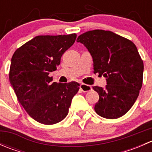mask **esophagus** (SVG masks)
<instances>
[{
    "mask_svg": "<svg viewBox=\"0 0 152 152\" xmlns=\"http://www.w3.org/2000/svg\"><path fill=\"white\" fill-rule=\"evenodd\" d=\"M80 89L82 90L83 92H88L90 91V90H91V86L90 85H85V84H82V85H80Z\"/></svg>",
    "mask_w": 152,
    "mask_h": 152,
    "instance_id": "esophagus-1",
    "label": "esophagus"
}]
</instances>
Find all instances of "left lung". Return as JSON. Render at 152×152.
Wrapping results in <instances>:
<instances>
[{"mask_svg": "<svg viewBox=\"0 0 152 152\" xmlns=\"http://www.w3.org/2000/svg\"><path fill=\"white\" fill-rule=\"evenodd\" d=\"M91 54L94 73L107 78L104 89L95 86L99 95L95 105L99 115L116 119L131 109L142 87L143 62L129 39L110 31H89L77 38Z\"/></svg>", "mask_w": 152, "mask_h": 152, "instance_id": "left-lung-1", "label": "left lung"}]
</instances>
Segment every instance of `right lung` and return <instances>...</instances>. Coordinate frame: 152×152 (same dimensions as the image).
I'll return each mask as SVG.
<instances>
[{"mask_svg": "<svg viewBox=\"0 0 152 152\" xmlns=\"http://www.w3.org/2000/svg\"><path fill=\"white\" fill-rule=\"evenodd\" d=\"M76 39V34L37 36L12 56L10 82L18 102L39 123L52 125L63 120L72 99L79 91L77 82L51 84L52 77L49 76Z\"/></svg>", "mask_w": 152, "mask_h": 152, "instance_id": "1", "label": "right lung"}]
</instances>
